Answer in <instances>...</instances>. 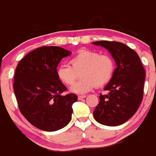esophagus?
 Instances as JSON below:
<instances>
[{
	"label": "esophagus",
	"instance_id": "1",
	"mask_svg": "<svg viewBox=\"0 0 156 156\" xmlns=\"http://www.w3.org/2000/svg\"><path fill=\"white\" fill-rule=\"evenodd\" d=\"M78 99H79V100L83 99V98H86V95H78Z\"/></svg>",
	"mask_w": 156,
	"mask_h": 156
}]
</instances>
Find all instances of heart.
<instances>
[{
	"instance_id": "1",
	"label": "heart",
	"mask_w": 156,
	"mask_h": 156,
	"mask_svg": "<svg viewBox=\"0 0 156 156\" xmlns=\"http://www.w3.org/2000/svg\"><path fill=\"white\" fill-rule=\"evenodd\" d=\"M70 64H62L57 68V75L66 85H72L81 74L82 79L77 82L72 90L84 94L96 86L103 87L113 78L116 64L109 54H101L90 50L81 51L72 56Z\"/></svg>"
}]
</instances>
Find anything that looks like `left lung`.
I'll use <instances>...</instances> for the list:
<instances>
[{"mask_svg": "<svg viewBox=\"0 0 156 156\" xmlns=\"http://www.w3.org/2000/svg\"><path fill=\"white\" fill-rule=\"evenodd\" d=\"M93 44L108 49L117 66L104 89L109 93L100 94L94 117L101 124L119 126L131 118L141 104L146 71L138 54L126 45L107 40L93 42Z\"/></svg>", "mask_w": 156, "mask_h": 156, "instance_id": "left-lung-1", "label": "left lung"}]
</instances>
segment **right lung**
I'll use <instances>...</instances> for the list:
<instances>
[{
	"label": "right lung",
	"instance_id": "1",
	"mask_svg": "<svg viewBox=\"0 0 156 156\" xmlns=\"http://www.w3.org/2000/svg\"><path fill=\"white\" fill-rule=\"evenodd\" d=\"M71 54L59 46H42L29 52L16 66L13 90L20 113L32 125L44 131L58 130L72 119L75 94L57 75V66Z\"/></svg>",
	"mask_w": 156,
	"mask_h": 156
}]
</instances>
